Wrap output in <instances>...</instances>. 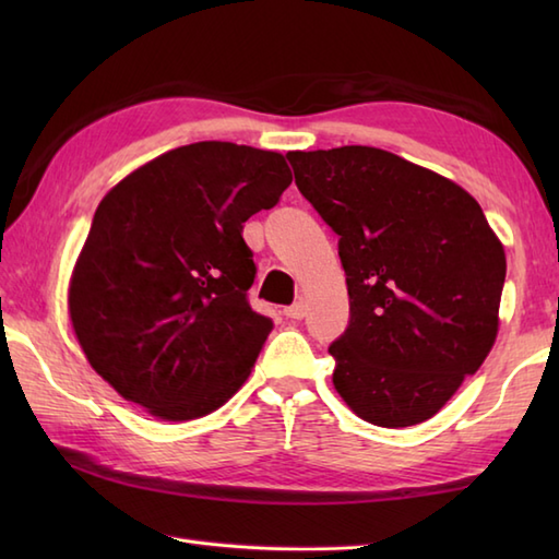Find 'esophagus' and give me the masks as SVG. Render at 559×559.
I'll return each instance as SVG.
<instances>
[{"instance_id":"34e87169","label":"esophagus","mask_w":559,"mask_h":559,"mask_svg":"<svg viewBox=\"0 0 559 559\" xmlns=\"http://www.w3.org/2000/svg\"><path fill=\"white\" fill-rule=\"evenodd\" d=\"M283 314H286L288 319H302L307 314V307H305V302H295V305L286 307V310H283Z\"/></svg>"}]
</instances>
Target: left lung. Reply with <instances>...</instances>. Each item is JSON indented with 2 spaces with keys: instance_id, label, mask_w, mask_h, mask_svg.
Returning <instances> with one entry per match:
<instances>
[{
  "instance_id": "8db88e82",
  "label": "left lung",
  "mask_w": 559,
  "mask_h": 559,
  "mask_svg": "<svg viewBox=\"0 0 559 559\" xmlns=\"http://www.w3.org/2000/svg\"><path fill=\"white\" fill-rule=\"evenodd\" d=\"M286 158L300 194L338 235L350 319L329 346L336 391L379 427L432 418L495 343L502 242L468 192L389 151Z\"/></svg>"
}]
</instances>
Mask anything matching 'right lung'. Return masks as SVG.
I'll return each mask as SVG.
<instances>
[{
	"mask_svg": "<svg viewBox=\"0 0 559 559\" xmlns=\"http://www.w3.org/2000/svg\"><path fill=\"white\" fill-rule=\"evenodd\" d=\"M281 153L199 141L112 187L69 286L76 338L117 394L194 420L245 384L273 322L252 310L242 228L290 185Z\"/></svg>",
	"mask_w": 559,
	"mask_h": 559,
	"instance_id": "1",
	"label": "right lung"
}]
</instances>
